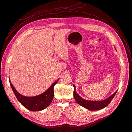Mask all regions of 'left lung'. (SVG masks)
<instances>
[{"label":"left lung","mask_w":132,"mask_h":132,"mask_svg":"<svg viewBox=\"0 0 132 132\" xmlns=\"http://www.w3.org/2000/svg\"><path fill=\"white\" fill-rule=\"evenodd\" d=\"M74 86V92L73 95L74 97L75 100V101L77 102L79 105L84 107L85 109L91 110V111H97L99 110H101L103 108L106 107L111 102L112 100L113 99L116 94L117 92V90L115 93L109 97H108L107 99L104 100L102 101H87L86 100L82 98L77 93L75 90V86L73 85Z\"/></svg>","instance_id":"1"}]
</instances>
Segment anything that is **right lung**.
Returning <instances> with one entry per match:
<instances>
[{
	"mask_svg": "<svg viewBox=\"0 0 132 132\" xmlns=\"http://www.w3.org/2000/svg\"><path fill=\"white\" fill-rule=\"evenodd\" d=\"M59 79L54 82L48 89L43 93L33 97H27L19 94L12 85L10 79L9 82L15 96L23 106L31 111H39L45 109L52 101L54 96V86L58 82Z\"/></svg>",
	"mask_w": 132,
	"mask_h": 132,
	"instance_id": "add662e5",
	"label": "right lung"
}]
</instances>
